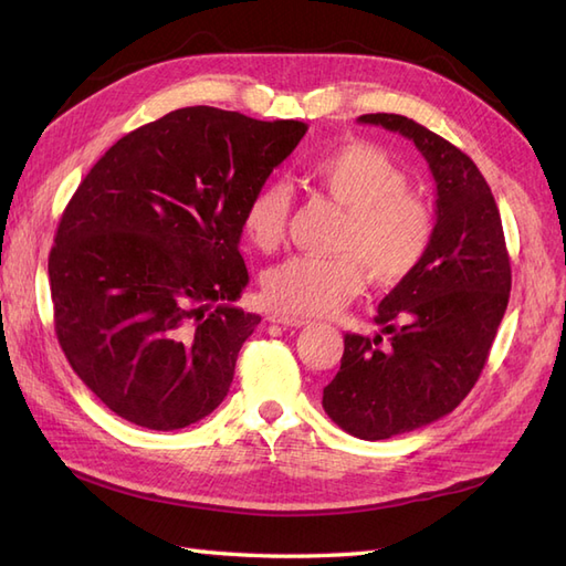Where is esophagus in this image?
<instances>
[{"label": "esophagus", "mask_w": 566, "mask_h": 566, "mask_svg": "<svg viewBox=\"0 0 566 566\" xmlns=\"http://www.w3.org/2000/svg\"><path fill=\"white\" fill-rule=\"evenodd\" d=\"M269 322L271 324H281V326H295V328H300V326H305L307 322L302 319V316H291V314H279V312H273V314H269Z\"/></svg>", "instance_id": "esophagus-1"}]
</instances>
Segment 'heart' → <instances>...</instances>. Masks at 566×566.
<instances>
[{"label": "heart", "mask_w": 566, "mask_h": 566, "mask_svg": "<svg viewBox=\"0 0 566 566\" xmlns=\"http://www.w3.org/2000/svg\"><path fill=\"white\" fill-rule=\"evenodd\" d=\"M307 177L348 211L336 242L338 256H291L264 279L271 310L328 314L360 293L365 271L371 283L396 285L420 266L430 250L434 220L427 203L408 191V177L381 148L353 142L307 163ZM291 189L264 182L242 211V230L259 250L285 238Z\"/></svg>", "instance_id": "obj_1"}]
</instances>
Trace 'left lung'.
Returning <instances> with one entry per match:
<instances>
[{
    "label": "left lung",
    "instance_id": "obj_1",
    "mask_svg": "<svg viewBox=\"0 0 566 566\" xmlns=\"http://www.w3.org/2000/svg\"><path fill=\"white\" fill-rule=\"evenodd\" d=\"M357 122L416 144L437 185L430 250L379 302L381 334L343 338L340 369L322 398L340 430L377 442L449 416L475 387L506 312L512 266L490 185L463 150L403 115Z\"/></svg>",
    "mask_w": 566,
    "mask_h": 566
}]
</instances>
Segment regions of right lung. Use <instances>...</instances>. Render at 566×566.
<instances>
[{
    "mask_svg": "<svg viewBox=\"0 0 566 566\" xmlns=\"http://www.w3.org/2000/svg\"><path fill=\"white\" fill-rule=\"evenodd\" d=\"M305 132L182 107L122 136L78 185L48 259L54 331L119 418L170 432L223 403L261 322L232 305L250 283L242 211Z\"/></svg>",
    "mask_w": 566,
    "mask_h": 566,
    "instance_id": "right-lung-1",
    "label": "right lung"
}]
</instances>
